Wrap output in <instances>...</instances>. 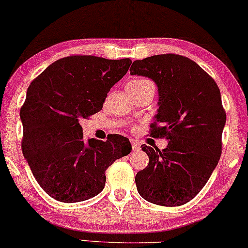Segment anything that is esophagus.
Here are the masks:
<instances>
[{
  "label": "esophagus",
  "instance_id": "1",
  "mask_svg": "<svg viewBox=\"0 0 248 248\" xmlns=\"http://www.w3.org/2000/svg\"><path fill=\"white\" fill-rule=\"evenodd\" d=\"M131 144H132V149L133 152H139L140 150V143L136 140H131Z\"/></svg>",
  "mask_w": 248,
  "mask_h": 248
}]
</instances>
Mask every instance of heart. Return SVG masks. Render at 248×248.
Returning a JSON list of instances; mask_svg holds the SVG:
<instances>
[{"label": "heart", "instance_id": "heart-1", "mask_svg": "<svg viewBox=\"0 0 248 248\" xmlns=\"http://www.w3.org/2000/svg\"><path fill=\"white\" fill-rule=\"evenodd\" d=\"M149 85L153 84L148 79H133V81L127 83L126 89L131 90V91H139V90H142Z\"/></svg>", "mask_w": 248, "mask_h": 248}]
</instances>
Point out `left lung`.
Masks as SVG:
<instances>
[{"label": "left lung", "instance_id": "obj_1", "mask_svg": "<svg viewBox=\"0 0 248 248\" xmlns=\"http://www.w3.org/2000/svg\"><path fill=\"white\" fill-rule=\"evenodd\" d=\"M130 72L157 85L152 136L167 140L163 150L141 146L149 164L137 173L138 192L153 204L180 206L204 188L220 159L226 125L220 90L195 61L179 54L136 60Z\"/></svg>", "mask_w": 248, "mask_h": 248}]
</instances>
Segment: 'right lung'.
Wrapping results in <instances>:
<instances>
[{
    "label": "right lung",
    "mask_w": 248,
    "mask_h": 248,
    "mask_svg": "<svg viewBox=\"0 0 248 248\" xmlns=\"http://www.w3.org/2000/svg\"><path fill=\"white\" fill-rule=\"evenodd\" d=\"M132 61L73 56L54 61L28 86L20 120L22 154L42 189L62 202H77L104 190L106 170L128 155L127 138L85 140L79 124L102 109L107 93Z\"/></svg>",
    "instance_id": "add662e5"
}]
</instances>
